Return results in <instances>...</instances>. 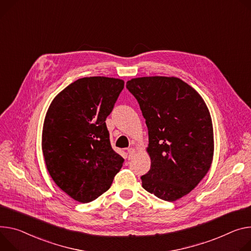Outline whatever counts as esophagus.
<instances>
[{"label":"esophagus","mask_w":251,"mask_h":251,"mask_svg":"<svg viewBox=\"0 0 251 251\" xmlns=\"http://www.w3.org/2000/svg\"><path fill=\"white\" fill-rule=\"evenodd\" d=\"M127 153H128V156H129V158H132L134 155H135V153H136V150L134 149V148H128L127 149Z\"/></svg>","instance_id":"34e87169"}]
</instances>
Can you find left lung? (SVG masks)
Wrapping results in <instances>:
<instances>
[{"instance_id":"left-lung-1","label":"left lung","mask_w":251,"mask_h":251,"mask_svg":"<svg viewBox=\"0 0 251 251\" xmlns=\"http://www.w3.org/2000/svg\"><path fill=\"white\" fill-rule=\"evenodd\" d=\"M127 89L137 99L148 128L151 167L143 188L165 201L191 192L209 171L213 125L202 97L177 77L133 78Z\"/></svg>"}]
</instances>
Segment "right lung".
I'll use <instances>...</instances> for the list:
<instances>
[{"label": "right lung", "instance_id": "obj_1", "mask_svg": "<svg viewBox=\"0 0 251 251\" xmlns=\"http://www.w3.org/2000/svg\"><path fill=\"white\" fill-rule=\"evenodd\" d=\"M123 88L117 78L78 79L53 99L45 116V164L57 186L78 202L106 192L123 165L105 122Z\"/></svg>", "mask_w": 251, "mask_h": 251}]
</instances>
